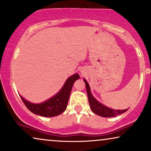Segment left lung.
Returning <instances> with one entry per match:
<instances>
[{
  "mask_svg": "<svg viewBox=\"0 0 151 151\" xmlns=\"http://www.w3.org/2000/svg\"><path fill=\"white\" fill-rule=\"evenodd\" d=\"M84 82L86 85V90L87 93V96H88V100H89V104H90L91 110L96 113V115H100L101 117H105V118H111V117H115L117 115L122 114L124 112L127 111V109L125 110H114L109 109L105 106H104L103 104H100L99 102H98L94 98V96L92 95L90 92V88L87 82L84 79Z\"/></svg>",
  "mask_w": 151,
  "mask_h": 151,
  "instance_id": "obj_1",
  "label": "left lung"
}]
</instances>
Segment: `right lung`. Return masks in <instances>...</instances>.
I'll return each mask as SVG.
<instances>
[{"label": "right lung", "mask_w": 151, "mask_h": 151, "mask_svg": "<svg viewBox=\"0 0 151 151\" xmlns=\"http://www.w3.org/2000/svg\"><path fill=\"white\" fill-rule=\"evenodd\" d=\"M79 78L80 76L77 73L70 76L58 94L42 104H32L24 99L22 96H20V97L27 109L35 114L44 117L57 116L66 110L73 85Z\"/></svg>", "instance_id": "1"}]
</instances>
